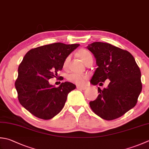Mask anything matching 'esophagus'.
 I'll use <instances>...</instances> for the list:
<instances>
[{"instance_id":"esophagus-1","label":"esophagus","mask_w":149,"mask_h":149,"mask_svg":"<svg viewBox=\"0 0 149 149\" xmlns=\"http://www.w3.org/2000/svg\"><path fill=\"white\" fill-rule=\"evenodd\" d=\"M77 88L84 90H86L87 88V87H86V86H77Z\"/></svg>"}]
</instances>
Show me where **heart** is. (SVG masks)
<instances>
[{"label": "heart", "mask_w": 149, "mask_h": 149, "mask_svg": "<svg viewBox=\"0 0 149 149\" xmlns=\"http://www.w3.org/2000/svg\"><path fill=\"white\" fill-rule=\"evenodd\" d=\"M78 57L83 61V62L86 64L88 61L92 60V55L90 52L85 49H82L78 52L77 53ZM70 56L67 57L65 62H64V67H66L68 65L70 61ZM88 76L86 74H71L68 76V79L71 82L76 84L77 85H84L85 84Z\"/></svg>", "instance_id": "b5f03b06"}]
</instances>
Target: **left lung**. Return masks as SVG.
I'll list each match as a JSON object with an SVG mask.
<instances>
[{
	"label": "left lung",
	"instance_id": "1",
	"mask_svg": "<svg viewBox=\"0 0 149 149\" xmlns=\"http://www.w3.org/2000/svg\"><path fill=\"white\" fill-rule=\"evenodd\" d=\"M87 49L96 59V68L90 80L93 85L110 81L103 90L98 87L96 100L90 102L95 114L105 120H113L132 109L142 90L141 72L130 52L109 43L95 42Z\"/></svg>",
	"mask_w": 149,
	"mask_h": 149
}]
</instances>
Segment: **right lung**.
Returning <instances> with one entry per match:
<instances>
[{
  "mask_svg": "<svg viewBox=\"0 0 149 149\" xmlns=\"http://www.w3.org/2000/svg\"><path fill=\"white\" fill-rule=\"evenodd\" d=\"M79 46L56 42L31 49L24 55L15 85L19 103L31 114L49 119L63 109L68 94L76 86L65 82L56 88L48 80L57 76L66 58Z\"/></svg>",
  "mask_w": 149,
  "mask_h": 149,
  "instance_id": "obj_1",
  "label": "right lung"
}]
</instances>
